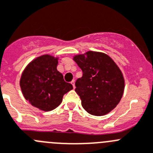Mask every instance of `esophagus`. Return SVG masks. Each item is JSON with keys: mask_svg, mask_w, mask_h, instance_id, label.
I'll return each mask as SVG.
<instances>
[{"mask_svg": "<svg viewBox=\"0 0 153 153\" xmlns=\"http://www.w3.org/2000/svg\"><path fill=\"white\" fill-rule=\"evenodd\" d=\"M71 84L72 85V86H73V88H75V81H74V80H72V81H71Z\"/></svg>", "mask_w": 153, "mask_h": 153, "instance_id": "esophagus-1", "label": "esophagus"}]
</instances>
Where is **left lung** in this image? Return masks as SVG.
Listing matches in <instances>:
<instances>
[{
  "label": "left lung",
  "mask_w": 153,
  "mask_h": 153,
  "mask_svg": "<svg viewBox=\"0 0 153 153\" xmlns=\"http://www.w3.org/2000/svg\"><path fill=\"white\" fill-rule=\"evenodd\" d=\"M74 60L83 75L75 82V92L84 109L94 116L111 112L119 104L124 90L122 72L111 57L89 51Z\"/></svg>",
  "instance_id": "8db88e82"
}]
</instances>
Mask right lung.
Instances as JSON below:
<instances>
[{
	"label": "right lung",
	"instance_id": "add662e5",
	"mask_svg": "<svg viewBox=\"0 0 153 153\" xmlns=\"http://www.w3.org/2000/svg\"><path fill=\"white\" fill-rule=\"evenodd\" d=\"M58 59L48 55L39 56L27 65L22 74L20 88L26 100L45 111L55 109L64 94L73 89L57 71Z\"/></svg>",
	"mask_w": 153,
	"mask_h": 153
}]
</instances>
